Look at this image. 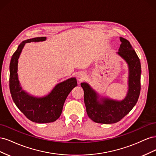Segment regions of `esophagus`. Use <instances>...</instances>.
<instances>
[{
    "label": "esophagus",
    "mask_w": 156,
    "mask_h": 156,
    "mask_svg": "<svg viewBox=\"0 0 156 156\" xmlns=\"http://www.w3.org/2000/svg\"><path fill=\"white\" fill-rule=\"evenodd\" d=\"M79 77H83V74L80 75H79Z\"/></svg>",
    "instance_id": "obj_1"
}]
</instances>
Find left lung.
Instances as JSON below:
<instances>
[{
    "instance_id": "8db88e82",
    "label": "left lung",
    "mask_w": 156,
    "mask_h": 156,
    "mask_svg": "<svg viewBox=\"0 0 156 156\" xmlns=\"http://www.w3.org/2000/svg\"><path fill=\"white\" fill-rule=\"evenodd\" d=\"M121 45L117 55L123 58L128 66V90L122 100L103 97L86 82L81 83L84 101L88 117L100 124H114L128 114L138 101L140 91L141 66L140 60L129 41L120 37Z\"/></svg>"
}]
</instances>
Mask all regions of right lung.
<instances>
[{
	"label": "right lung",
	"instance_id": "obj_1",
	"mask_svg": "<svg viewBox=\"0 0 156 156\" xmlns=\"http://www.w3.org/2000/svg\"><path fill=\"white\" fill-rule=\"evenodd\" d=\"M45 40L46 37H37L22 41L13 54L10 64V90L13 101L28 119L40 124L57 120L68 94L77 86L76 78L71 77L58 83L48 95L42 97L32 96L22 88L17 73L18 59L21 51L27 43Z\"/></svg>",
	"mask_w": 156,
	"mask_h": 156
}]
</instances>
